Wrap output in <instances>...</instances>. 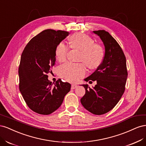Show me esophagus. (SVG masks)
Wrapping results in <instances>:
<instances>
[{"instance_id": "34e87169", "label": "esophagus", "mask_w": 146, "mask_h": 146, "mask_svg": "<svg viewBox=\"0 0 146 146\" xmlns=\"http://www.w3.org/2000/svg\"><path fill=\"white\" fill-rule=\"evenodd\" d=\"M77 87V85H75V84H72V85H71V89L72 90H74L75 88H76Z\"/></svg>"}]
</instances>
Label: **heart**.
I'll return each instance as SVG.
<instances>
[{
    "label": "heart",
    "mask_w": 146,
    "mask_h": 146,
    "mask_svg": "<svg viewBox=\"0 0 146 146\" xmlns=\"http://www.w3.org/2000/svg\"><path fill=\"white\" fill-rule=\"evenodd\" d=\"M69 47L78 49L82 53L80 61H83L91 69H94L102 62L104 58V49L100 44L94 43V39L87 35L76 33L69 38ZM69 48L63 42H60L55 49L56 60L64 61L68 57ZM59 76L66 80L76 82L86 74V68L84 63L68 62L58 68Z\"/></svg>",
    "instance_id": "obj_1"
}]
</instances>
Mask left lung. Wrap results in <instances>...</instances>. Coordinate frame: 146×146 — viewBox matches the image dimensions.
<instances>
[{"mask_svg":"<svg viewBox=\"0 0 146 146\" xmlns=\"http://www.w3.org/2000/svg\"><path fill=\"white\" fill-rule=\"evenodd\" d=\"M93 32L104 42L105 55L96 71L85 79L86 82L96 81L97 85L92 88L82 85L86 92L80 102L88 111L101 115L111 110L121 99L125 90L128 73L125 56L115 39L104 30Z\"/></svg>","mask_w":146,"mask_h":146,"instance_id":"obj_1","label":"left lung"}]
</instances>
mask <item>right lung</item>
<instances>
[{"label":"right lung","mask_w":146,"mask_h":146,"mask_svg":"<svg viewBox=\"0 0 146 146\" xmlns=\"http://www.w3.org/2000/svg\"><path fill=\"white\" fill-rule=\"evenodd\" d=\"M69 32L47 29L33 37L25 47L19 66L21 93L28 107L40 114L54 112L62 104L71 85L59 78L52 83L47 74L55 63L57 45Z\"/></svg>","instance_id":"1"}]
</instances>
